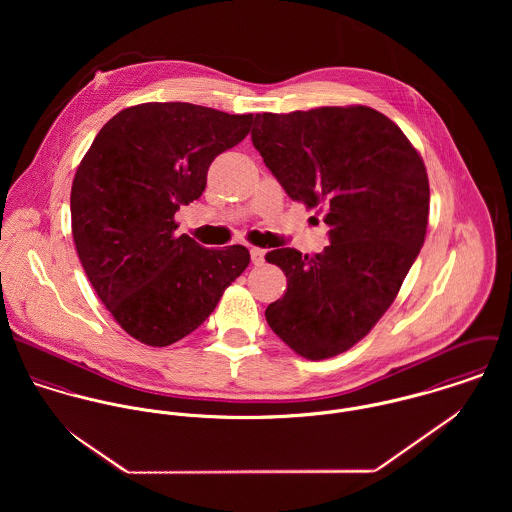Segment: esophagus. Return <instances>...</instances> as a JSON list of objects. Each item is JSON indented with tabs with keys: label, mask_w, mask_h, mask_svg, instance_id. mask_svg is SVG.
Instances as JSON below:
<instances>
[{
	"label": "esophagus",
	"mask_w": 512,
	"mask_h": 512,
	"mask_svg": "<svg viewBox=\"0 0 512 512\" xmlns=\"http://www.w3.org/2000/svg\"><path fill=\"white\" fill-rule=\"evenodd\" d=\"M264 256H266V250H262V248H250V258H252V264H256V266L264 264Z\"/></svg>",
	"instance_id": "34e87169"
}]
</instances>
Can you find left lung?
I'll return each instance as SVG.
<instances>
[{"label": "left lung", "instance_id": "1", "mask_svg": "<svg viewBox=\"0 0 512 512\" xmlns=\"http://www.w3.org/2000/svg\"><path fill=\"white\" fill-rule=\"evenodd\" d=\"M252 144L292 201L325 213L321 254H266L288 278L272 331L309 361L359 343L392 305L426 238L430 183L404 132L368 106L256 114Z\"/></svg>", "mask_w": 512, "mask_h": 512}]
</instances>
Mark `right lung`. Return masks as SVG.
<instances>
[{
	"label": "right lung",
	"instance_id": "1",
	"mask_svg": "<svg viewBox=\"0 0 512 512\" xmlns=\"http://www.w3.org/2000/svg\"><path fill=\"white\" fill-rule=\"evenodd\" d=\"M252 122L189 102L130 106L104 124L76 169L80 264L118 325L144 345L193 333L250 264L240 244L217 250L177 236L175 213L203 195L213 159L240 144Z\"/></svg>",
	"mask_w": 512,
	"mask_h": 512
}]
</instances>
